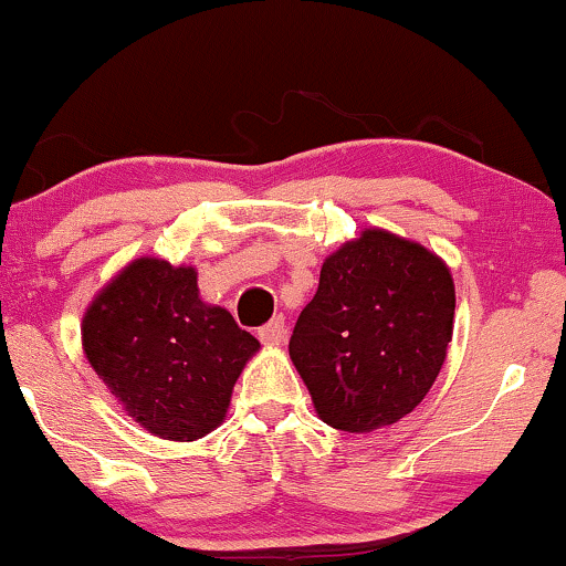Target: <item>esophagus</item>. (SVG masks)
<instances>
[{"mask_svg": "<svg viewBox=\"0 0 566 566\" xmlns=\"http://www.w3.org/2000/svg\"><path fill=\"white\" fill-rule=\"evenodd\" d=\"M256 336H260L262 344H268V346H281L283 340H285V336H289V325H285V317L270 319L268 325L260 327V333H256Z\"/></svg>", "mask_w": 566, "mask_h": 566, "instance_id": "34e87169", "label": "esophagus"}]
</instances>
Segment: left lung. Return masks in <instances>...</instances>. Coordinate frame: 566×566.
Returning <instances> with one entry per match:
<instances>
[{
  "label": "left lung",
  "instance_id": "left-lung-1",
  "mask_svg": "<svg viewBox=\"0 0 566 566\" xmlns=\"http://www.w3.org/2000/svg\"><path fill=\"white\" fill-rule=\"evenodd\" d=\"M453 281L420 243L365 230L319 270L289 354L323 422L369 432L424 399L453 331Z\"/></svg>",
  "mask_w": 566,
  "mask_h": 566
}]
</instances>
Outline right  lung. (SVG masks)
<instances>
[{
    "label": "right lung",
    "mask_w": 566,
    "mask_h": 566,
    "mask_svg": "<svg viewBox=\"0 0 566 566\" xmlns=\"http://www.w3.org/2000/svg\"><path fill=\"white\" fill-rule=\"evenodd\" d=\"M260 348L230 312L199 298L197 270L138 260L83 317V352L125 411L167 441H193L226 417Z\"/></svg>",
    "instance_id": "add662e5"
}]
</instances>
